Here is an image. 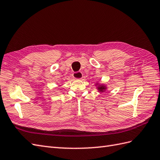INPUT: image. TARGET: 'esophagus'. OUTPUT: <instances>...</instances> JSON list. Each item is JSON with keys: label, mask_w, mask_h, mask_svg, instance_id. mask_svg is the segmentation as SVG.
Returning <instances> with one entry per match:
<instances>
[{"label": "esophagus", "mask_w": 160, "mask_h": 160, "mask_svg": "<svg viewBox=\"0 0 160 160\" xmlns=\"http://www.w3.org/2000/svg\"><path fill=\"white\" fill-rule=\"evenodd\" d=\"M82 73L80 72H74L73 73V78L75 79H78V80H80L82 78Z\"/></svg>", "instance_id": "34e87169"}]
</instances>
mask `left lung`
<instances>
[{
    "label": "left lung",
    "mask_w": 160,
    "mask_h": 160,
    "mask_svg": "<svg viewBox=\"0 0 160 160\" xmlns=\"http://www.w3.org/2000/svg\"><path fill=\"white\" fill-rule=\"evenodd\" d=\"M97 86V89L99 92H105L107 89V87L106 86H105L104 84H99V83H97V84H96Z\"/></svg>",
    "instance_id": "1"
}]
</instances>
